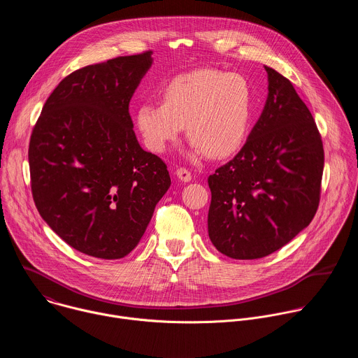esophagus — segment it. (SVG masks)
<instances>
[{
  "instance_id": "obj_1",
  "label": "esophagus",
  "mask_w": 358,
  "mask_h": 358,
  "mask_svg": "<svg viewBox=\"0 0 358 358\" xmlns=\"http://www.w3.org/2000/svg\"><path fill=\"white\" fill-rule=\"evenodd\" d=\"M176 174H177V177H178L181 181H184V182H188V181H191V178H192L191 173H189L185 167H180V169H177Z\"/></svg>"
}]
</instances>
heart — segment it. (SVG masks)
Instances as JSON below:
<instances>
[{
  "instance_id": "obj_1",
  "label": "heart",
  "mask_w": 358,
  "mask_h": 358,
  "mask_svg": "<svg viewBox=\"0 0 358 358\" xmlns=\"http://www.w3.org/2000/svg\"><path fill=\"white\" fill-rule=\"evenodd\" d=\"M253 90L246 78L214 69L178 75L162 90V103H144L136 124L155 152H163L185 126L195 155L221 159L235 152L249 130Z\"/></svg>"
}]
</instances>
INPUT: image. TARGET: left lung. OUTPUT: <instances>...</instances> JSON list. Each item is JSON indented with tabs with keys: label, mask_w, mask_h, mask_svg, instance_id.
Masks as SVG:
<instances>
[{
	"label": "left lung",
	"mask_w": 358,
	"mask_h": 358,
	"mask_svg": "<svg viewBox=\"0 0 358 358\" xmlns=\"http://www.w3.org/2000/svg\"><path fill=\"white\" fill-rule=\"evenodd\" d=\"M264 112L238 155L208 177V235L232 259H259L308 227L320 202L324 150L292 82L265 66Z\"/></svg>",
	"instance_id": "1"
}]
</instances>
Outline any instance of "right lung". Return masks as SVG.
Masks as SVG:
<instances>
[{
    "label": "right lung",
    "instance_id": "1",
    "mask_svg": "<svg viewBox=\"0 0 358 358\" xmlns=\"http://www.w3.org/2000/svg\"><path fill=\"white\" fill-rule=\"evenodd\" d=\"M151 54L72 72L46 99L32 129L36 210L68 245L93 258L129 255L171 184L166 163L140 147L129 113Z\"/></svg>",
    "mask_w": 358,
    "mask_h": 358
}]
</instances>
